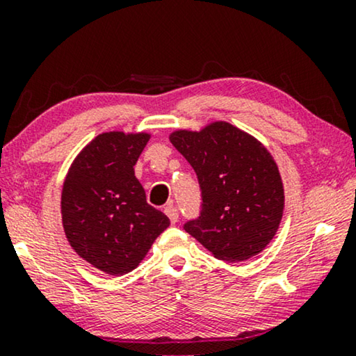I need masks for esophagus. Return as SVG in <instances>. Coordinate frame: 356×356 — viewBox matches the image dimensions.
Segmentation results:
<instances>
[{
  "label": "esophagus",
  "instance_id": "1",
  "mask_svg": "<svg viewBox=\"0 0 356 356\" xmlns=\"http://www.w3.org/2000/svg\"><path fill=\"white\" fill-rule=\"evenodd\" d=\"M165 213H167L168 218H170V222H172V223H177L178 222L179 213H178V209L175 207L173 204H168V206L165 207Z\"/></svg>",
  "mask_w": 356,
  "mask_h": 356
}]
</instances>
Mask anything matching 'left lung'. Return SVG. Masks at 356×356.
Returning <instances> with one entry per match:
<instances>
[{
	"label": "left lung",
	"mask_w": 356,
	"mask_h": 356,
	"mask_svg": "<svg viewBox=\"0 0 356 356\" xmlns=\"http://www.w3.org/2000/svg\"><path fill=\"white\" fill-rule=\"evenodd\" d=\"M170 140L201 186V216L184 223V230L217 259L240 262L259 254L279 230L285 202L269 150L225 121L175 131Z\"/></svg>",
	"instance_id": "1"
}]
</instances>
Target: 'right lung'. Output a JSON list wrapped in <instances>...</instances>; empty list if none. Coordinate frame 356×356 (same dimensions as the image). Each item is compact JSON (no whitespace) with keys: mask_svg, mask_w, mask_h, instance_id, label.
<instances>
[{"mask_svg":"<svg viewBox=\"0 0 356 356\" xmlns=\"http://www.w3.org/2000/svg\"><path fill=\"white\" fill-rule=\"evenodd\" d=\"M147 133L99 134L72 162L61 193L66 238L77 254L110 275L128 274L170 225L149 206L134 177Z\"/></svg>","mask_w":356,"mask_h":356,"instance_id":"right-lung-1","label":"right lung"}]
</instances>
